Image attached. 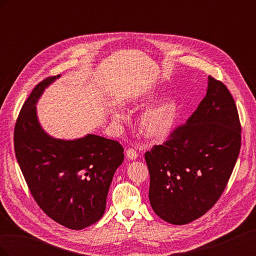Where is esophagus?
<instances>
[{
	"mask_svg": "<svg viewBox=\"0 0 256 256\" xmlns=\"http://www.w3.org/2000/svg\"><path fill=\"white\" fill-rule=\"evenodd\" d=\"M126 156L130 160H136L138 158V152L132 148H128L126 150Z\"/></svg>",
	"mask_w": 256,
	"mask_h": 256,
	"instance_id": "34e87169",
	"label": "esophagus"
}]
</instances>
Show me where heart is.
<instances>
[{"label":"heart","mask_w":256,"mask_h":256,"mask_svg":"<svg viewBox=\"0 0 256 256\" xmlns=\"http://www.w3.org/2000/svg\"><path fill=\"white\" fill-rule=\"evenodd\" d=\"M154 96L150 92H142L140 95L129 97L126 104L131 106H138L150 102ZM177 118L178 104L174 98L168 97L144 110L138 118V128L140 134L148 140L162 141L171 134Z\"/></svg>","instance_id":"heart-1"}]
</instances>
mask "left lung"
I'll return each instance as SVG.
<instances>
[{
  "label": "left lung",
  "mask_w": 256,
  "mask_h": 256,
  "mask_svg": "<svg viewBox=\"0 0 256 256\" xmlns=\"http://www.w3.org/2000/svg\"><path fill=\"white\" fill-rule=\"evenodd\" d=\"M240 132L233 97L209 76L206 95L184 125L145 152L150 202L162 220L182 226L216 204L236 164Z\"/></svg>",
  "instance_id": "1"
}]
</instances>
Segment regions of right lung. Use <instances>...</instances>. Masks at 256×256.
<instances>
[{"label":"right lung","mask_w":256,"mask_h":256,"mask_svg":"<svg viewBox=\"0 0 256 256\" xmlns=\"http://www.w3.org/2000/svg\"><path fill=\"white\" fill-rule=\"evenodd\" d=\"M60 76L36 85L23 104L14 126V152L44 212L65 228L82 230L104 216L113 175L124 161V148L118 142L92 134L63 140L46 132L36 104Z\"/></svg>","instance_id":"obj_1"}]
</instances>
